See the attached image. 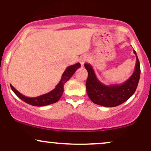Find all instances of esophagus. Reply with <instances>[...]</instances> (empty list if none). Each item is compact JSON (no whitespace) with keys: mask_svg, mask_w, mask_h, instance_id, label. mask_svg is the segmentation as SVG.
I'll return each mask as SVG.
<instances>
[{"mask_svg":"<svg viewBox=\"0 0 151 151\" xmlns=\"http://www.w3.org/2000/svg\"><path fill=\"white\" fill-rule=\"evenodd\" d=\"M87 61V58L86 57H83V58H81V59H80V63H81V65H84V63H85V62H86Z\"/></svg>","mask_w":151,"mask_h":151,"instance_id":"1","label":"esophagus"}]
</instances>
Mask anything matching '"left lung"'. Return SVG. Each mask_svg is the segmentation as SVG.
Returning <instances> with one entry per match:
<instances>
[{
    "mask_svg": "<svg viewBox=\"0 0 151 151\" xmlns=\"http://www.w3.org/2000/svg\"><path fill=\"white\" fill-rule=\"evenodd\" d=\"M136 56L135 69L131 77L122 84L106 86L97 79L94 69L89 63H85L88 76L86 81V91L93 103L107 107H114L129 100L135 93L141 75L140 63Z\"/></svg>",
    "mask_w": 151,
    "mask_h": 151,
    "instance_id": "1",
    "label": "left lung"
}]
</instances>
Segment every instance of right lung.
<instances>
[{"label":"right lung","instance_id":"1","mask_svg":"<svg viewBox=\"0 0 151 151\" xmlns=\"http://www.w3.org/2000/svg\"><path fill=\"white\" fill-rule=\"evenodd\" d=\"M80 67H81V63H77L76 64L67 67V68L65 69V70L62 75L61 81L54 90H51L49 93L36 97H28L24 96L17 91L11 85H10V87H11V89L14 92V93L26 103L31 104L32 106H36V107L49 105V104H54L59 100V99L63 95V86H64L65 83L71 78V76L73 75L76 70Z\"/></svg>","mask_w":151,"mask_h":151}]
</instances>
